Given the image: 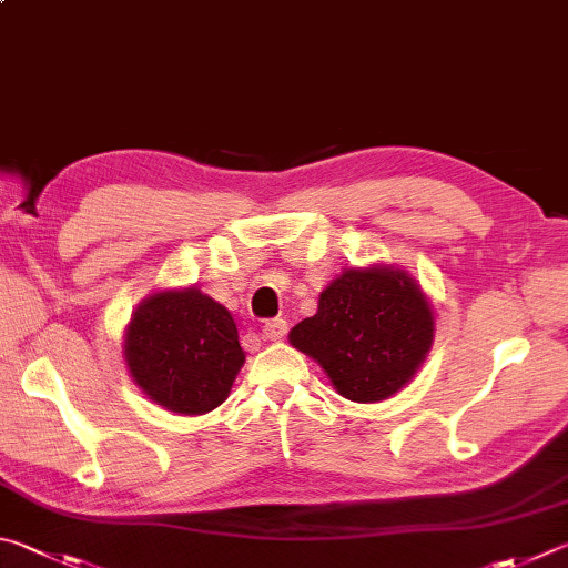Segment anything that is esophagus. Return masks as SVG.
Wrapping results in <instances>:
<instances>
[{
    "label": "esophagus",
    "mask_w": 568,
    "mask_h": 568,
    "mask_svg": "<svg viewBox=\"0 0 568 568\" xmlns=\"http://www.w3.org/2000/svg\"><path fill=\"white\" fill-rule=\"evenodd\" d=\"M285 333H287V323L283 317L265 320V325H263V337L265 339H281Z\"/></svg>",
    "instance_id": "34e87169"
}]
</instances>
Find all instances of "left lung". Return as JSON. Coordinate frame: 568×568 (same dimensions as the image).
<instances>
[{"mask_svg":"<svg viewBox=\"0 0 568 568\" xmlns=\"http://www.w3.org/2000/svg\"><path fill=\"white\" fill-rule=\"evenodd\" d=\"M287 339L325 369L337 395L369 405L417 375L435 343V307L405 267H345Z\"/></svg>","mask_w":568,"mask_h":568,"instance_id":"1","label":"left lung"}]
</instances>
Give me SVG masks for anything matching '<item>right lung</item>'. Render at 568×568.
Here are the masks:
<instances>
[{
  "mask_svg": "<svg viewBox=\"0 0 568 568\" xmlns=\"http://www.w3.org/2000/svg\"><path fill=\"white\" fill-rule=\"evenodd\" d=\"M123 363L151 402L195 417L229 399L245 353L229 307L189 285L143 297L123 333Z\"/></svg>",
  "mask_w": 568,
  "mask_h": 568,
  "instance_id": "add662e5",
  "label": "right lung"
}]
</instances>
